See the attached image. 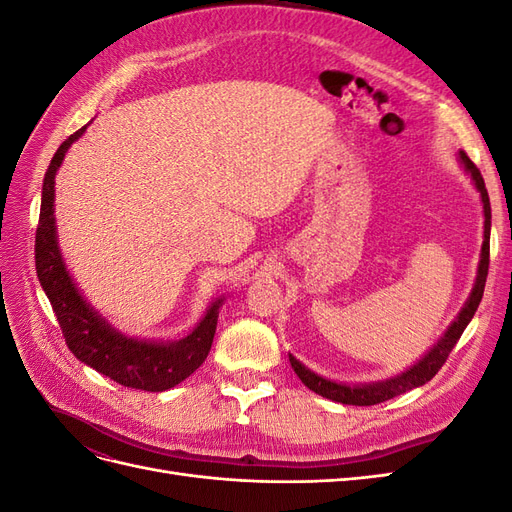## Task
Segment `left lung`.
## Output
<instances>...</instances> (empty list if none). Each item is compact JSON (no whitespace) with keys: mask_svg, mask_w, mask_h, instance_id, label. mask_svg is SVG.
Returning a JSON list of instances; mask_svg holds the SVG:
<instances>
[{"mask_svg":"<svg viewBox=\"0 0 512 512\" xmlns=\"http://www.w3.org/2000/svg\"><path fill=\"white\" fill-rule=\"evenodd\" d=\"M459 160L466 168V173L472 177L476 190L480 192V200H483V209H485V239H483V250H480V262H478V273H476V282L474 288L470 292V297L466 301V305L461 307L459 316L455 318V322L448 327V331L438 339V344L433 346L421 361L416 365H412L410 369H406L404 374H399L391 380L384 382H374V384H361V386H350V384H342V382H333L322 378L318 374H314L312 369H307L303 363H299L294 356L290 354V365L294 369V374L301 378V382L307 386L309 391H314L322 397H327L331 401H337V404H348V406H374V404H382L386 399H393L401 393L412 391L416 386H423L425 382H429L433 376L438 374L442 369V365L446 363L448 354L455 348V344L459 342V337L463 333V329L468 327L474 312L480 305V299H483L485 292V282H487V271H489V232H491V205H489V194L485 188V179L480 175V170L476 168V164L468 158L466 151H459Z\"/></svg>","mask_w":512,"mask_h":512,"instance_id":"1","label":"left lung"}]
</instances>
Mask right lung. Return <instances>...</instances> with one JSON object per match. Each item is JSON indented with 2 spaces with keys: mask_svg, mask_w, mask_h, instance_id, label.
I'll return each instance as SVG.
<instances>
[{
  "mask_svg": "<svg viewBox=\"0 0 512 512\" xmlns=\"http://www.w3.org/2000/svg\"><path fill=\"white\" fill-rule=\"evenodd\" d=\"M87 126L70 134L59 145L42 183L40 220L36 228V271L49 297L61 333L76 359L94 367L102 376L128 389L160 393L183 382L205 363L213 344L218 314L224 299L213 301L198 327L179 342H147L115 331L72 282L57 245L55 228V175L70 145Z\"/></svg>",
  "mask_w": 512,
  "mask_h": 512,
  "instance_id": "right-lung-1",
  "label": "right lung"
}]
</instances>
